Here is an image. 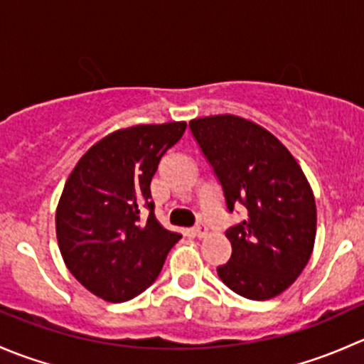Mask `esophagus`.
Wrapping results in <instances>:
<instances>
[{
  "mask_svg": "<svg viewBox=\"0 0 364 364\" xmlns=\"http://www.w3.org/2000/svg\"><path fill=\"white\" fill-rule=\"evenodd\" d=\"M192 232H193V236L204 237L205 234H208V227H205L204 223H197V225L192 229Z\"/></svg>",
  "mask_w": 364,
  "mask_h": 364,
  "instance_id": "esophagus-1",
  "label": "esophagus"
}]
</instances>
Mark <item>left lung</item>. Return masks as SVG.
Masks as SVG:
<instances>
[{
    "instance_id": "8db88e82",
    "label": "left lung",
    "mask_w": 364,
    "mask_h": 364,
    "mask_svg": "<svg viewBox=\"0 0 364 364\" xmlns=\"http://www.w3.org/2000/svg\"><path fill=\"white\" fill-rule=\"evenodd\" d=\"M190 130L222 186L227 213L247 209L243 222L225 230L232 253L216 267L220 280L248 299L282 294L314 250L317 209L303 171L274 135L243 117H199Z\"/></svg>"
}]
</instances>
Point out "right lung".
Returning <instances> with one entry per match:
<instances>
[{
  "label": "right lung",
  "mask_w": 364,
  "mask_h": 364,
  "mask_svg": "<svg viewBox=\"0 0 364 364\" xmlns=\"http://www.w3.org/2000/svg\"><path fill=\"white\" fill-rule=\"evenodd\" d=\"M185 130V121L117 130L70 174L56 211L58 243L70 273L95 296L123 303L144 292L181 237L156 222L149 185Z\"/></svg>",
  "instance_id": "1"
}]
</instances>
